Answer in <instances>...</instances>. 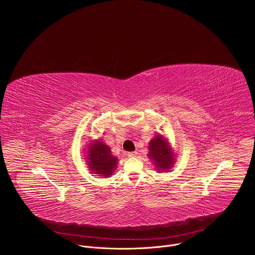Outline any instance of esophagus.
Returning a JSON list of instances; mask_svg holds the SVG:
<instances>
[{
  "label": "esophagus",
  "instance_id": "1",
  "mask_svg": "<svg viewBox=\"0 0 255 255\" xmlns=\"http://www.w3.org/2000/svg\"><path fill=\"white\" fill-rule=\"evenodd\" d=\"M136 154H137V152H135V151H132V152H128V153H127V155H128L129 157H135Z\"/></svg>",
  "mask_w": 255,
  "mask_h": 255
}]
</instances>
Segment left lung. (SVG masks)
Returning <instances> with one entry per match:
<instances>
[{
    "mask_svg": "<svg viewBox=\"0 0 255 255\" xmlns=\"http://www.w3.org/2000/svg\"><path fill=\"white\" fill-rule=\"evenodd\" d=\"M149 157L152 158L160 170H165L172 163V153L162 136H156L149 145Z\"/></svg>",
    "mask_w": 255,
    "mask_h": 255,
    "instance_id": "left-lung-1",
    "label": "left lung"
}]
</instances>
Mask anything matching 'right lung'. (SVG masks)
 <instances>
[{
    "label": "right lung",
    "mask_w": 255,
    "mask_h": 255,
    "mask_svg": "<svg viewBox=\"0 0 255 255\" xmlns=\"http://www.w3.org/2000/svg\"><path fill=\"white\" fill-rule=\"evenodd\" d=\"M90 167L97 172V174H103L109 176L112 174L113 169L116 166L117 158L111 154V150L106 144L98 141L92 148H90L89 154Z\"/></svg>",
    "instance_id": "obj_1"
}]
</instances>
